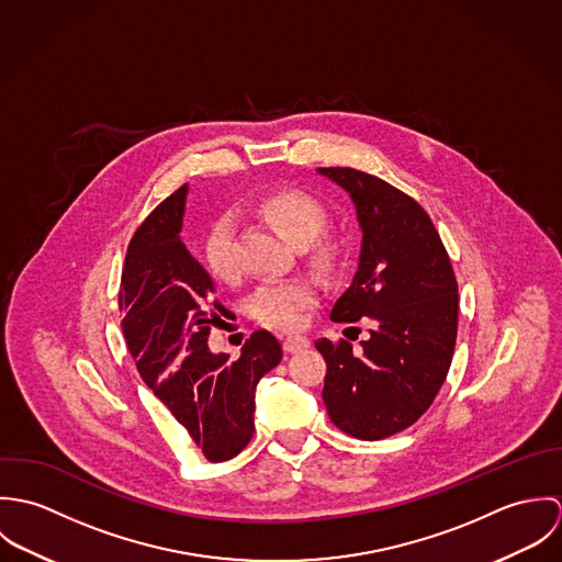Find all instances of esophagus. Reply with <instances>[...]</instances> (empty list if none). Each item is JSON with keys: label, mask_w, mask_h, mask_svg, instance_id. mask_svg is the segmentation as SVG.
<instances>
[{"label": "esophagus", "mask_w": 562, "mask_h": 562, "mask_svg": "<svg viewBox=\"0 0 562 562\" xmlns=\"http://www.w3.org/2000/svg\"><path fill=\"white\" fill-rule=\"evenodd\" d=\"M310 337H305V335H285L283 337V348H285V352H301V350H305V348H310Z\"/></svg>", "instance_id": "1"}]
</instances>
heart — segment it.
<instances>
[{"label": "heart", "mask_w": 562, "mask_h": 562, "mask_svg": "<svg viewBox=\"0 0 562 562\" xmlns=\"http://www.w3.org/2000/svg\"><path fill=\"white\" fill-rule=\"evenodd\" d=\"M257 212L292 244H301L303 257L318 270H333L339 259V240L322 232L326 210L316 196L296 188L272 190L261 196ZM203 255L212 274L221 281H232L238 274L234 250V218H216L203 240ZM318 299V285L310 277L266 281L248 296V314L266 326L294 328L303 314Z\"/></svg>", "instance_id": "heart-1"}]
</instances>
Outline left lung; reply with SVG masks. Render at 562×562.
<instances>
[{
  "instance_id": "obj_1",
  "label": "left lung",
  "mask_w": 562,
  "mask_h": 562,
  "mask_svg": "<svg viewBox=\"0 0 562 562\" xmlns=\"http://www.w3.org/2000/svg\"><path fill=\"white\" fill-rule=\"evenodd\" d=\"M348 192L361 227L359 266L330 321L372 318L363 350L322 337V401L350 437L374 441L417 422L441 390L457 344L459 288L446 246L417 201L355 168H318Z\"/></svg>"
}]
</instances>
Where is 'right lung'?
I'll use <instances>...</instances> for the list:
<instances>
[{
	"instance_id": "add662e5",
	"label": "right lung",
	"mask_w": 562,
	"mask_h": 562,
	"mask_svg": "<svg viewBox=\"0 0 562 562\" xmlns=\"http://www.w3.org/2000/svg\"><path fill=\"white\" fill-rule=\"evenodd\" d=\"M188 186L147 216L130 241L119 307L127 348L149 390L212 463L240 454L255 430V387L281 361V344L255 330L236 361L207 346L227 310L207 270L179 238Z\"/></svg>"
}]
</instances>
